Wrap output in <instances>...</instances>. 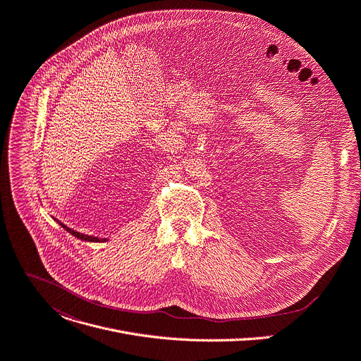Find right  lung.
<instances>
[{
  "instance_id": "right-lung-1",
  "label": "right lung",
  "mask_w": 361,
  "mask_h": 361,
  "mask_svg": "<svg viewBox=\"0 0 361 361\" xmlns=\"http://www.w3.org/2000/svg\"><path fill=\"white\" fill-rule=\"evenodd\" d=\"M63 228L66 232H69L71 235H73L75 238H78V239H80V240H83V242H92V243H101V242H106L108 239H105V238H96V236H90V235H83V233H80V232H76V231H73V228H71V227H68L66 224L64 223H61L60 220H57V219H54Z\"/></svg>"
}]
</instances>
